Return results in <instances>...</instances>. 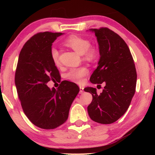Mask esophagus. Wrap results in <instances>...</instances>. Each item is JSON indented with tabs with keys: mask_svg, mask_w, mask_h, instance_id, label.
Masks as SVG:
<instances>
[{
	"mask_svg": "<svg viewBox=\"0 0 155 155\" xmlns=\"http://www.w3.org/2000/svg\"><path fill=\"white\" fill-rule=\"evenodd\" d=\"M79 88H80V94H82L83 93V91H84V87H82V86H80L79 87Z\"/></svg>",
	"mask_w": 155,
	"mask_h": 155,
	"instance_id": "34e87169",
	"label": "esophagus"
}]
</instances>
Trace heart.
<instances>
[{
	"label": "heart",
	"instance_id": "1",
	"mask_svg": "<svg viewBox=\"0 0 155 155\" xmlns=\"http://www.w3.org/2000/svg\"><path fill=\"white\" fill-rule=\"evenodd\" d=\"M65 44L78 54H84V57L87 59H93L96 57V51L93 48H90L91 42L86 38L75 35L71 36L65 41ZM51 56L54 64L57 66L60 65L59 52L57 48H51ZM87 73L88 69L86 67L72 68L67 72V78L74 83H81Z\"/></svg>",
	"mask_w": 155,
	"mask_h": 155
}]
</instances>
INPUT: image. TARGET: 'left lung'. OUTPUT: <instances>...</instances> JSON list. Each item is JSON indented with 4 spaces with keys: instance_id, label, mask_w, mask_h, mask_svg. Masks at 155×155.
I'll list each match as a JSON object with an SVG mask.
<instances>
[{
    "instance_id": "1",
    "label": "left lung",
    "mask_w": 155,
    "mask_h": 155,
    "mask_svg": "<svg viewBox=\"0 0 155 155\" xmlns=\"http://www.w3.org/2000/svg\"><path fill=\"white\" fill-rule=\"evenodd\" d=\"M98 43L100 59L90 81L105 87L100 94L97 89L87 87L93 95L87 107L92 120L101 124H111L125 113L135 93L137 71L129 48L119 35L106 27L91 28Z\"/></svg>"
}]
</instances>
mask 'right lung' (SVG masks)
Wrapping results in <instances>:
<instances>
[{"label":"right lung","instance_id":"1","mask_svg":"<svg viewBox=\"0 0 155 155\" xmlns=\"http://www.w3.org/2000/svg\"><path fill=\"white\" fill-rule=\"evenodd\" d=\"M63 33L44 32L35 35L19 54L15 85L26 116L35 126L54 129L67 121L69 110L79 92L77 84L62 81L57 89L47 83L61 78L52 61V42Z\"/></svg>","mask_w":155,"mask_h":155}]
</instances>
